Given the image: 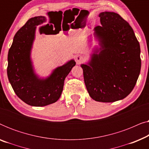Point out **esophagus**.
<instances>
[{
	"label": "esophagus",
	"mask_w": 149,
	"mask_h": 149,
	"mask_svg": "<svg viewBox=\"0 0 149 149\" xmlns=\"http://www.w3.org/2000/svg\"><path fill=\"white\" fill-rule=\"evenodd\" d=\"M85 61V58L81 55H77L76 56V62L77 64H81Z\"/></svg>",
	"instance_id": "esophagus-1"
}]
</instances>
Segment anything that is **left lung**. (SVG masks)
Instances as JSON below:
<instances>
[{
    "mask_svg": "<svg viewBox=\"0 0 149 149\" xmlns=\"http://www.w3.org/2000/svg\"><path fill=\"white\" fill-rule=\"evenodd\" d=\"M98 16L101 26L93 29L98 45L81 66L91 98L113 102L127 97L135 86L141 68L140 44L133 29L119 14L104 11Z\"/></svg>",
    "mask_w": 149,
    "mask_h": 149,
    "instance_id": "1",
    "label": "left lung"
}]
</instances>
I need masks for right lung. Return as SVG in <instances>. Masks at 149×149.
I'll list each match as a JSON object with an SVG mask.
<instances>
[{"instance_id":"obj_1","label":"right lung","mask_w":149,"mask_h":149,"mask_svg":"<svg viewBox=\"0 0 149 149\" xmlns=\"http://www.w3.org/2000/svg\"><path fill=\"white\" fill-rule=\"evenodd\" d=\"M45 16L29 19L16 32L8 53L7 76L15 94L32 107H45L60 98L64 80L76 65L74 59L52 70L46 77L36 73L31 58L36 28L46 22Z\"/></svg>"}]
</instances>
